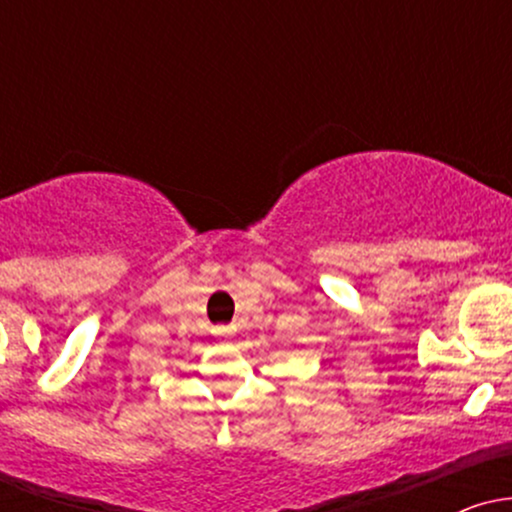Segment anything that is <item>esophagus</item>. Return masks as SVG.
Masks as SVG:
<instances>
[{
	"label": "esophagus",
	"instance_id": "esophagus-1",
	"mask_svg": "<svg viewBox=\"0 0 512 512\" xmlns=\"http://www.w3.org/2000/svg\"><path fill=\"white\" fill-rule=\"evenodd\" d=\"M214 337H221V339H228V337H233V332H236V327L233 325H219V327H214Z\"/></svg>",
	"mask_w": 512,
	"mask_h": 512
}]
</instances>
